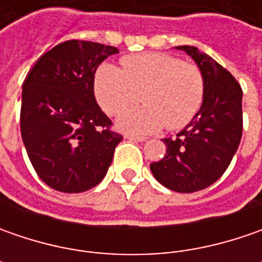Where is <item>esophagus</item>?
<instances>
[{"instance_id": "esophagus-1", "label": "esophagus", "mask_w": 262, "mask_h": 262, "mask_svg": "<svg viewBox=\"0 0 262 262\" xmlns=\"http://www.w3.org/2000/svg\"><path fill=\"white\" fill-rule=\"evenodd\" d=\"M126 140H134V141H140V143H143V141H146L147 137H141V136H134V134H125Z\"/></svg>"}]
</instances>
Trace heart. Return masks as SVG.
<instances>
[{"instance_id": "obj_1", "label": "heart", "mask_w": 262, "mask_h": 262, "mask_svg": "<svg viewBox=\"0 0 262 262\" xmlns=\"http://www.w3.org/2000/svg\"><path fill=\"white\" fill-rule=\"evenodd\" d=\"M122 70L103 64L95 74V95L107 115H119L141 99L144 105L118 121L122 129L147 134L166 125L186 126L204 100L201 70L167 54L150 52L124 56Z\"/></svg>"}]
</instances>
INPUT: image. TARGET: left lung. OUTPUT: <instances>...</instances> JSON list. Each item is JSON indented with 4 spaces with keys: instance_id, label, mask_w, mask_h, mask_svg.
Listing matches in <instances>:
<instances>
[{
    "instance_id": "left-lung-1",
    "label": "left lung",
    "mask_w": 262,
    "mask_h": 262,
    "mask_svg": "<svg viewBox=\"0 0 262 262\" xmlns=\"http://www.w3.org/2000/svg\"><path fill=\"white\" fill-rule=\"evenodd\" d=\"M185 51L201 70L206 83L198 114L175 138H165L166 155L150 165L163 186L189 194L214 184L226 172L242 137V89L226 68L195 46Z\"/></svg>"
}]
</instances>
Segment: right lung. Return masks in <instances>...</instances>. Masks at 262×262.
Returning <instances> with one entry per match:
<instances>
[{"label": "right lung", "mask_w": 262, "mask_h": 262, "mask_svg": "<svg viewBox=\"0 0 262 262\" xmlns=\"http://www.w3.org/2000/svg\"><path fill=\"white\" fill-rule=\"evenodd\" d=\"M115 46L67 40L40 56L23 81L20 131L46 185L83 192L105 178L122 136L95 99V73Z\"/></svg>", "instance_id": "add662e5"}]
</instances>
